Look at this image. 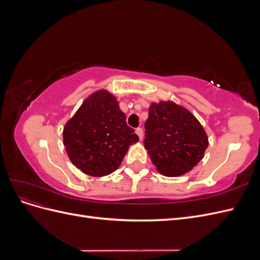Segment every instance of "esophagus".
Wrapping results in <instances>:
<instances>
[{"label":"esophagus","instance_id":"34e87169","mask_svg":"<svg viewBox=\"0 0 260 260\" xmlns=\"http://www.w3.org/2000/svg\"><path fill=\"white\" fill-rule=\"evenodd\" d=\"M136 133L138 135L140 141L143 139V130H142V128H137V129H136Z\"/></svg>","mask_w":260,"mask_h":260}]
</instances>
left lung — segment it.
<instances>
[{"label": "left lung", "instance_id": "obj_1", "mask_svg": "<svg viewBox=\"0 0 260 260\" xmlns=\"http://www.w3.org/2000/svg\"><path fill=\"white\" fill-rule=\"evenodd\" d=\"M144 146L159 174L179 177L203 159L208 138L201 122L185 107L160 101L148 108Z\"/></svg>", "mask_w": 260, "mask_h": 260}]
</instances>
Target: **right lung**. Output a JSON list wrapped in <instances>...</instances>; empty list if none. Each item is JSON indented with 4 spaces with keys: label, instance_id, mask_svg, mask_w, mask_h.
Instances as JSON below:
<instances>
[{
    "label": "right lung",
    "instance_id": "right-lung-1",
    "mask_svg": "<svg viewBox=\"0 0 260 260\" xmlns=\"http://www.w3.org/2000/svg\"><path fill=\"white\" fill-rule=\"evenodd\" d=\"M62 141L75 166L91 177L111 175L139 137L125 122L117 99L107 90L86 98L66 122Z\"/></svg>",
    "mask_w": 260,
    "mask_h": 260
}]
</instances>
